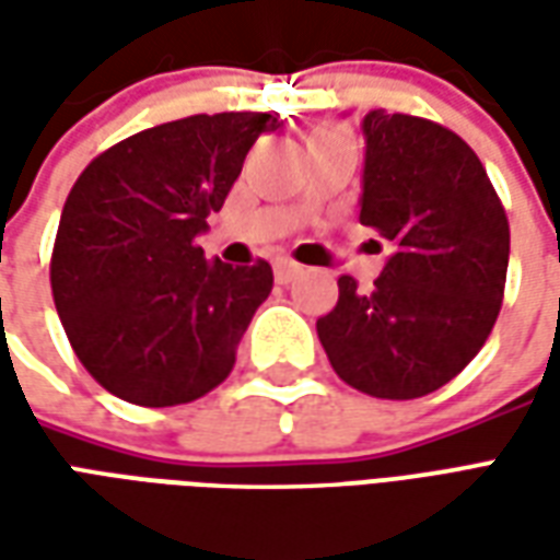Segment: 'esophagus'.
<instances>
[{
	"label": "esophagus",
	"instance_id": "obj_1",
	"mask_svg": "<svg viewBox=\"0 0 560 560\" xmlns=\"http://www.w3.org/2000/svg\"><path fill=\"white\" fill-rule=\"evenodd\" d=\"M276 281L279 284H288V281H293L296 276H300V264H293V260H288V257H281V260H276Z\"/></svg>",
	"mask_w": 560,
	"mask_h": 560
}]
</instances>
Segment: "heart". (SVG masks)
<instances>
[{
	"mask_svg": "<svg viewBox=\"0 0 560 560\" xmlns=\"http://www.w3.org/2000/svg\"><path fill=\"white\" fill-rule=\"evenodd\" d=\"M327 138H329V131H317V135L312 140H327Z\"/></svg>",
	"mask_w": 560,
	"mask_h": 560,
	"instance_id": "obj_1",
	"label": "heart"
}]
</instances>
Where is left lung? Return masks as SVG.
Returning <instances> with one entry per match:
<instances>
[{
  "mask_svg": "<svg viewBox=\"0 0 560 560\" xmlns=\"http://www.w3.org/2000/svg\"><path fill=\"white\" fill-rule=\"evenodd\" d=\"M360 221L389 245L372 291L341 276L317 320L336 375L375 399H420L450 384L489 339L506 284L510 221L477 152L411 114L363 119Z\"/></svg>",
  "mask_w": 560,
  "mask_h": 560,
  "instance_id": "obj_1",
  "label": "left lung"
}]
</instances>
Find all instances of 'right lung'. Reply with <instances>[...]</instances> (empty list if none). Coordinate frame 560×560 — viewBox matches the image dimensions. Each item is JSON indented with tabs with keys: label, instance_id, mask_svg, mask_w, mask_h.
Wrapping results in <instances>:
<instances>
[{
	"label": "right lung",
	"instance_id": "1",
	"mask_svg": "<svg viewBox=\"0 0 560 560\" xmlns=\"http://www.w3.org/2000/svg\"><path fill=\"white\" fill-rule=\"evenodd\" d=\"M276 128L269 114L185 116L104 149L68 191L54 303L83 369L116 399L171 408L231 375L272 267L209 264L197 233Z\"/></svg>",
	"mask_w": 560,
	"mask_h": 560
}]
</instances>
